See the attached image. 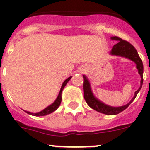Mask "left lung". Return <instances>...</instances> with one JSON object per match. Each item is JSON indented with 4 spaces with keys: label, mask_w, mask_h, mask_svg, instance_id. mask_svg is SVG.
<instances>
[{
    "label": "left lung",
    "mask_w": 150,
    "mask_h": 150,
    "mask_svg": "<svg viewBox=\"0 0 150 150\" xmlns=\"http://www.w3.org/2000/svg\"><path fill=\"white\" fill-rule=\"evenodd\" d=\"M110 39L112 40L118 41V43L113 46L112 50L110 52L111 55L124 57V58H126L129 60L133 61L136 64V67H137V71H138V74H140V77H141L140 88L135 91L134 96L133 97V98L132 100H130L129 103H128V104L124 106H121V107L109 106L100 101L98 98H96V97H95V95L92 93V91H91L89 80L86 76V75H83V78H84L83 90H84L85 100L86 101L87 104L91 108L98 111V112L104 113V114L116 115L126 109L127 107L132 104V102L134 100L137 95L140 91V88L142 87L143 81H144V75H143L144 74V66H143V62L140 59V56L138 55L137 50H135L134 47L131 43H129L125 40H122L120 38H118V37H111Z\"/></svg>",
    "instance_id": "1"
}]
</instances>
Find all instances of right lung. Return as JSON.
Instances as JSON below:
<instances>
[{"label": "right lung", "instance_id": "1", "mask_svg": "<svg viewBox=\"0 0 150 150\" xmlns=\"http://www.w3.org/2000/svg\"><path fill=\"white\" fill-rule=\"evenodd\" d=\"M71 77H72V76H70V77H68L67 79H65V80H64V82L63 84H62V88H61L60 91H59V95H58L57 98L55 99V100L53 102V103H52V104H50V105L48 106L47 107H46L45 109H43V110H41L40 112H35V113H34V112H28V111H25V112H27V113H28V114L32 115V116H46V115L50 114V113H52V112H54V111L56 110L59 108V106H60L61 102H62V91H63L64 86H65L66 85H67V83L69 82V80L71 79Z\"/></svg>", "mask_w": 150, "mask_h": 150}]
</instances>
